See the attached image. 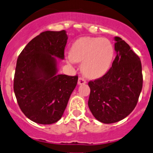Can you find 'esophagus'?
Returning a JSON list of instances; mask_svg holds the SVG:
<instances>
[{
    "instance_id": "obj_1",
    "label": "esophagus",
    "mask_w": 153,
    "mask_h": 153,
    "mask_svg": "<svg viewBox=\"0 0 153 153\" xmlns=\"http://www.w3.org/2000/svg\"><path fill=\"white\" fill-rule=\"evenodd\" d=\"M85 83H86V81H85L83 78L79 77V79H78V85H83V84Z\"/></svg>"
}]
</instances>
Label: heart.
<instances>
[{
    "label": "heart",
    "instance_id": "b5f03b06",
    "mask_svg": "<svg viewBox=\"0 0 153 153\" xmlns=\"http://www.w3.org/2000/svg\"><path fill=\"white\" fill-rule=\"evenodd\" d=\"M114 57V47L109 40L101 37H81L73 43L70 62H82V71L86 76L98 78L110 70Z\"/></svg>",
    "mask_w": 153,
    "mask_h": 153
}]
</instances>
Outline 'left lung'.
I'll return each instance as SVG.
<instances>
[{
    "label": "left lung",
    "mask_w": 153,
    "mask_h": 153,
    "mask_svg": "<svg viewBox=\"0 0 153 153\" xmlns=\"http://www.w3.org/2000/svg\"><path fill=\"white\" fill-rule=\"evenodd\" d=\"M114 39L116 56L111 68L102 77L88 82L90 111L105 124L128 116L136 107L143 87L140 59L123 39Z\"/></svg>",
    "instance_id": "obj_1"
}]
</instances>
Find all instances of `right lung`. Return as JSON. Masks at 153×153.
Segmentation results:
<instances>
[{
  "label": "right lung",
  "mask_w": 153,
  "mask_h": 153,
  "mask_svg": "<svg viewBox=\"0 0 153 153\" xmlns=\"http://www.w3.org/2000/svg\"><path fill=\"white\" fill-rule=\"evenodd\" d=\"M68 35L61 31L42 32L19 56L13 88L22 113L38 124L49 125L62 118L78 76L58 74L57 59H65Z\"/></svg>",
  "instance_id": "add662e5"
}]
</instances>
